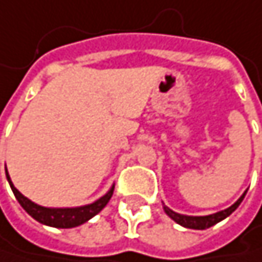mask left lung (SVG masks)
I'll return each instance as SVG.
<instances>
[{
  "mask_svg": "<svg viewBox=\"0 0 262 262\" xmlns=\"http://www.w3.org/2000/svg\"><path fill=\"white\" fill-rule=\"evenodd\" d=\"M246 192H247V191H244L243 195L236 200L234 205H231L229 208H226V209H223V211H219V212H215V214H209V215H183V214H179V212H174L173 209H170V208L165 206V205H164V211H165V214H167L171 220H174L178 225H181L183 228L203 231V229H208V228L217 225L219 222L225 220L226 217H229V215L235 211L236 208L239 206V203L243 202Z\"/></svg>",
  "mask_w": 262,
  "mask_h": 262,
  "instance_id": "8db88e82",
  "label": "left lung"
}]
</instances>
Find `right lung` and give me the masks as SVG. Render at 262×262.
I'll use <instances>...</instances> for the list:
<instances>
[{"label":"right lung","instance_id":"1","mask_svg":"<svg viewBox=\"0 0 262 262\" xmlns=\"http://www.w3.org/2000/svg\"><path fill=\"white\" fill-rule=\"evenodd\" d=\"M6 176H7L9 185H10L16 200L26 209L28 215H31L36 222H39L42 225H47L51 228H60V229H70V228L80 226V225L86 223L88 220H91L94 215H97L107 205V202L111 200V197L114 194V188H115V185H112L104 195H101L100 199H97L95 202H92L89 205L74 206V208H47V206L31 202L30 199H27L24 194H21L15 188V185L9 176L7 167H6Z\"/></svg>","mask_w":262,"mask_h":262}]
</instances>
